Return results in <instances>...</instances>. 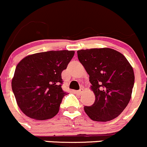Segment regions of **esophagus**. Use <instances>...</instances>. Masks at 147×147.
Instances as JSON below:
<instances>
[{
    "label": "esophagus",
    "mask_w": 147,
    "mask_h": 147,
    "mask_svg": "<svg viewBox=\"0 0 147 147\" xmlns=\"http://www.w3.org/2000/svg\"><path fill=\"white\" fill-rule=\"evenodd\" d=\"M84 92V88H81V89L80 90H78V91H75V93L76 94H78V95H81V94H83V93Z\"/></svg>",
    "instance_id": "obj_1"
}]
</instances>
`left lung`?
<instances>
[{
  "label": "left lung",
  "instance_id": "obj_1",
  "mask_svg": "<svg viewBox=\"0 0 147 147\" xmlns=\"http://www.w3.org/2000/svg\"><path fill=\"white\" fill-rule=\"evenodd\" d=\"M78 59L89 75L95 101L84 111L91 119L108 121L117 118L129 104L134 84L132 66L120 52L109 49L77 51Z\"/></svg>",
  "mask_w": 147,
  "mask_h": 147
}]
</instances>
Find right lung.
<instances>
[{
	"label": "right lung",
	"instance_id": "right-lung-1",
	"mask_svg": "<svg viewBox=\"0 0 147 147\" xmlns=\"http://www.w3.org/2000/svg\"><path fill=\"white\" fill-rule=\"evenodd\" d=\"M74 51H50L28 55L16 68L11 81L17 104L25 115L36 120L53 118L63 96L61 73Z\"/></svg>",
	"mask_w": 147,
	"mask_h": 147
}]
</instances>
